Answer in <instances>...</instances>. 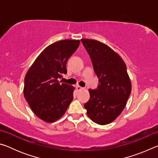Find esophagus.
Segmentation results:
<instances>
[{"instance_id":"34e87169","label":"esophagus","mask_w":158,"mask_h":158,"mask_svg":"<svg viewBox=\"0 0 158 158\" xmlns=\"http://www.w3.org/2000/svg\"><path fill=\"white\" fill-rule=\"evenodd\" d=\"M76 89H77V90H78V91H79V90H81L84 89V88L81 87V86H80V85H77Z\"/></svg>"}]
</instances>
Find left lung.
Returning <instances> with one entry per match:
<instances>
[{
    "instance_id": "left-lung-1",
    "label": "left lung",
    "mask_w": 158,
    "mask_h": 158,
    "mask_svg": "<svg viewBox=\"0 0 158 158\" xmlns=\"http://www.w3.org/2000/svg\"><path fill=\"white\" fill-rule=\"evenodd\" d=\"M81 42L99 79L98 89L89 90L90 100L84 107L93 122L109 124L121 114L132 90L126 65L106 44L90 39H82Z\"/></svg>"
}]
</instances>
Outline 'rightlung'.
I'll return each instance as SVG.
<instances>
[{
  "label": "right lung",
  "mask_w": 158,
  "mask_h": 158,
  "mask_svg": "<svg viewBox=\"0 0 158 158\" xmlns=\"http://www.w3.org/2000/svg\"><path fill=\"white\" fill-rule=\"evenodd\" d=\"M79 43V40H64L49 45L26 74L23 95L32 111L42 121H56L73 100L74 88L58 79L67 73V62Z\"/></svg>",
  "instance_id": "right-lung-1"
}]
</instances>
